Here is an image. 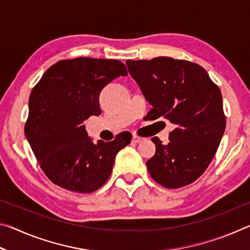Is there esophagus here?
<instances>
[{
  "label": "esophagus",
  "instance_id": "obj_1",
  "mask_svg": "<svg viewBox=\"0 0 250 250\" xmlns=\"http://www.w3.org/2000/svg\"><path fill=\"white\" fill-rule=\"evenodd\" d=\"M143 140H145V138H142V137H140V135H138V134H133V137H132V141H133V142H135V143H140V142H142Z\"/></svg>",
  "mask_w": 250,
  "mask_h": 250
}]
</instances>
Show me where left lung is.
I'll return each instance as SVG.
<instances>
[{"instance_id": "8db88e82", "label": "left lung", "mask_w": 250, "mask_h": 250, "mask_svg": "<svg viewBox=\"0 0 250 250\" xmlns=\"http://www.w3.org/2000/svg\"><path fill=\"white\" fill-rule=\"evenodd\" d=\"M126 66L152 104L150 120L164 118L175 125L167 145L152 138L150 175L167 188L193 183L208 167L226 128L221 89L202 66L184 59L155 57Z\"/></svg>"}]
</instances>
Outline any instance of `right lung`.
Wrapping results in <instances>:
<instances>
[{
	"mask_svg": "<svg viewBox=\"0 0 250 250\" xmlns=\"http://www.w3.org/2000/svg\"><path fill=\"white\" fill-rule=\"evenodd\" d=\"M116 59H64L45 71L29 96L25 135L40 167L54 184L78 193H91L108 181L118 152L132 137L94 143L83 120L101 113L99 94L112 79L126 76Z\"/></svg>",
	"mask_w": 250,
	"mask_h": 250,
	"instance_id": "1",
	"label": "right lung"
}]
</instances>
